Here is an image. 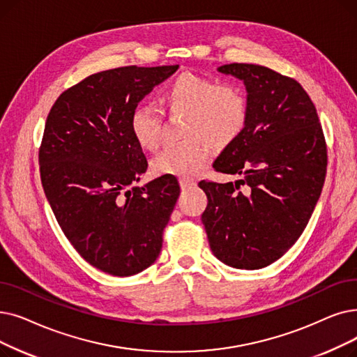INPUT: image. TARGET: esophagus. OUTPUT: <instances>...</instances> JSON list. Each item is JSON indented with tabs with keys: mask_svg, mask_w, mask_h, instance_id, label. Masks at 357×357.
I'll return each mask as SVG.
<instances>
[{
	"mask_svg": "<svg viewBox=\"0 0 357 357\" xmlns=\"http://www.w3.org/2000/svg\"><path fill=\"white\" fill-rule=\"evenodd\" d=\"M179 185H181V190H191L192 187H195V182L188 178H182L179 179Z\"/></svg>",
	"mask_w": 357,
	"mask_h": 357,
	"instance_id": "esophagus-1",
	"label": "esophagus"
}]
</instances>
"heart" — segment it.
<instances>
[{
	"instance_id": "b5f03b06",
	"label": "heart",
	"mask_w": 357,
	"mask_h": 357,
	"mask_svg": "<svg viewBox=\"0 0 357 357\" xmlns=\"http://www.w3.org/2000/svg\"><path fill=\"white\" fill-rule=\"evenodd\" d=\"M160 102L170 114L185 115L187 142L165 147L151 160L156 175L191 178L211 159V146L225 149L236 142L250 115V102L236 84H219L210 77L182 73L167 83ZM160 112L151 105L135 106L130 116L134 140L144 150L160 144Z\"/></svg>"
}]
</instances>
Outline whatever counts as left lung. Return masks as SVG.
<instances>
[{"label":"left lung","mask_w":357,"mask_h":357,"mask_svg":"<svg viewBox=\"0 0 357 357\" xmlns=\"http://www.w3.org/2000/svg\"><path fill=\"white\" fill-rule=\"evenodd\" d=\"M217 70L243 82L250 115L213 167L243 179L201 181L208 198L201 220L215 258L257 270L283 257L305 230L322 191L327 146L315 105L296 80L255 64Z\"/></svg>","instance_id":"obj_1"}]
</instances>
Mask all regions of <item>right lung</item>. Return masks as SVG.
I'll return each instance as SVG.
<instances>
[{"label":"right lung","mask_w":357,"mask_h":357,"mask_svg":"<svg viewBox=\"0 0 357 357\" xmlns=\"http://www.w3.org/2000/svg\"><path fill=\"white\" fill-rule=\"evenodd\" d=\"M178 67L91 74L61 93L46 118L39 149L45 195L74 250L103 273L132 275L160 254L179 185L163 175L128 190L147 170L130 116Z\"/></svg>","instance_id":"obj_1"}]
</instances>
